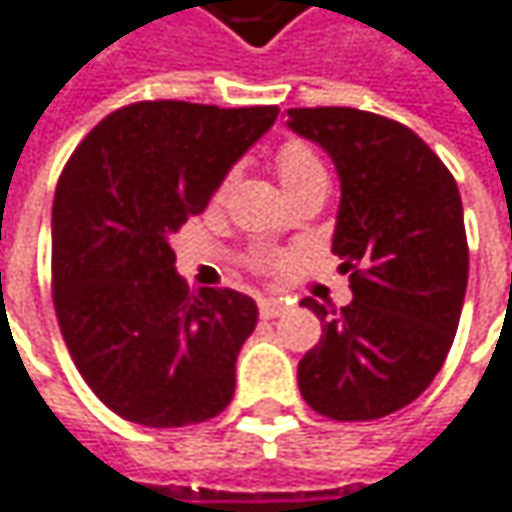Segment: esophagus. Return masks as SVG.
<instances>
[{
	"instance_id": "1",
	"label": "esophagus",
	"mask_w": 512,
	"mask_h": 512,
	"mask_svg": "<svg viewBox=\"0 0 512 512\" xmlns=\"http://www.w3.org/2000/svg\"><path fill=\"white\" fill-rule=\"evenodd\" d=\"M286 310V301L284 298H275V295H269V298H260V316L263 318H278Z\"/></svg>"
}]
</instances>
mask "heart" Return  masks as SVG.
<instances>
[{
	"mask_svg": "<svg viewBox=\"0 0 512 512\" xmlns=\"http://www.w3.org/2000/svg\"><path fill=\"white\" fill-rule=\"evenodd\" d=\"M321 170L324 167L316 159V153L307 144H301V141H289V144H284L278 150V176H281L284 188L301 182V179H307V176H313V173H321ZM226 185L228 182H223L220 194L226 191Z\"/></svg>",
	"mask_w": 512,
	"mask_h": 512,
	"instance_id": "heart-1",
	"label": "heart"
}]
</instances>
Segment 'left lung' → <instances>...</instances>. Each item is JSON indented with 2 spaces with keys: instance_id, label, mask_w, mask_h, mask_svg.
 I'll use <instances>...</instances> for the list:
<instances>
[{
  "instance_id": "8db88e82",
  "label": "left lung",
  "mask_w": 512,
  "mask_h": 512,
  "mask_svg": "<svg viewBox=\"0 0 512 512\" xmlns=\"http://www.w3.org/2000/svg\"><path fill=\"white\" fill-rule=\"evenodd\" d=\"M286 115L336 165L333 255L353 292L339 313L301 301L324 324L298 388L330 420H376L417 400L452 347L469 275L461 194L426 141L391 118L350 106Z\"/></svg>"
}]
</instances>
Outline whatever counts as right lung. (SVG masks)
Listing matches in <instances>:
<instances>
[{
  "label": "right lung",
  "instance_id": "right-lung-1",
  "mask_svg": "<svg viewBox=\"0 0 512 512\" xmlns=\"http://www.w3.org/2000/svg\"><path fill=\"white\" fill-rule=\"evenodd\" d=\"M278 106L141 101L83 138L51 208L60 333L86 385L118 417L176 429L234 397L257 304L234 289L188 292L170 237L269 133Z\"/></svg>",
  "mask_w": 512,
  "mask_h": 512
}]
</instances>
